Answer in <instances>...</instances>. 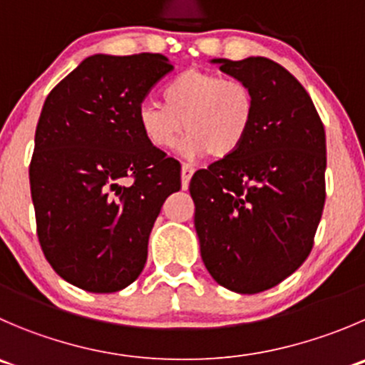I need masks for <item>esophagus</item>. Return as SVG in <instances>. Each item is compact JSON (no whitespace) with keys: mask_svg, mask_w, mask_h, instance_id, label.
<instances>
[{"mask_svg":"<svg viewBox=\"0 0 365 365\" xmlns=\"http://www.w3.org/2000/svg\"><path fill=\"white\" fill-rule=\"evenodd\" d=\"M194 171H196V169H194L192 165H189V164L182 165V185H183V189L189 185V182H190V178H192Z\"/></svg>","mask_w":365,"mask_h":365,"instance_id":"esophagus-1","label":"esophagus"}]
</instances>
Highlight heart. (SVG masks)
Listing matches in <instances>:
<instances>
[{
	"mask_svg": "<svg viewBox=\"0 0 365 365\" xmlns=\"http://www.w3.org/2000/svg\"><path fill=\"white\" fill-rule=\"evenodd\" d=\"M162 103L143 101L137 108L140 133L155 150L175 146L185 128L180 150L185 157L235 153L255 121L253 91L244 81L189 69L176 74L160 91Z\"/></svg>",
	"mask_w": 365,
	"mask_h": 365,
	"instance_id": "heart-1",
	"label": "heart"
}]
</instances>
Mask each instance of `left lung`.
Returning a JSON list of instances; mask_svg holds the SVG:
<instances>
[{
  "mask_svg": "<svg viewBox=\"0 0 365 365\" xmlns=\"http://www.w3.org/2000/svg\"><path fill=\"white\" fill-rule=\"evenodd\" d=\"M212 62L253 91L255 121L235 153L194 173V226L212 278L257 294L291 277L312 251L327 197V137L309 93L280 63Z\"/></svg>",
  "mask_w": 365,
  "mask_h": 365,
  "instance_id": "left-lung-1",
  "label": "left lung"
}]
</instances>
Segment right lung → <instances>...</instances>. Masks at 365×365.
<instances>
[{
    "instance_id": "1",
    "label": "right lung",
    "mask_w": 365,
    "mask_h": 365,
    "mask_svg": "<svg viewBox=\"0 0 365 365\" xmlns=\"http://www.w3.org/2000/svg\"><path fill=\"white\" fill-rule=\"evenodd\" d=\"M164 55H93L48 94L30 162L37 237L56 274L118 292L143 272L180 162L146 143L137 108L171 73Z\"/></svg>"
}]
</instances>
